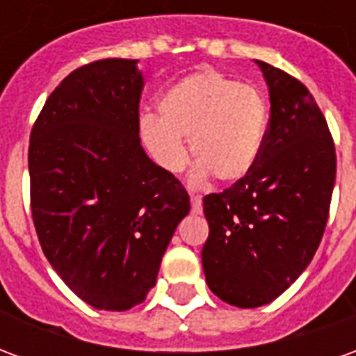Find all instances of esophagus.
<instances>
[{
	"label": "esophagus",
	"mask_w": 356,
	"mask_h": 356,
	"mask_svg": "<svg viewBox=\"0 0 356 356\" xmlns=\"http://www.w3.org/2000/svg\"><path fill=\"white\" fill-rule=\"evenodd\" d=\"M191 204H193V211L194 216H200L202 213V200H200V196H191Z\"/></svg>",
	"instance_id": "34e87169"
}]
</instances>
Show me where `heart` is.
Returning a JSON list of instances; mask_svg holds the SVG:
<instances>
[{
  "mask_svg": "<svg viewBox=\"0 0 356 356\" xmlns=\"http://www.w3.org/2000/svg\"><path fill=\"white\" fill-rule=\"evenodd\" d=\"M268 124L263 95L227 74L204 70L173 83L160 99V116L143 114L139 133L163 171L183 170L188 150L194 181L211 175L221 183L246 177L259 160Z\"/></svg>",
  "mask_w": 356,
  "mask_h": 356,
  "instance_id": "obj_1",
  "label": "heart"
}]
</instances>
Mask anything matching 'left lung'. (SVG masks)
<instances>
[{
    "mask_svg": "<svg viewBox=\"0 0 356 356\" xmlns=\"http://www.w3.org/2000/svg\"><path fill=\"white\" fill-rule=\"evenodd\" d=\"M255 63L270 97L259 160L246 177L204 198L206 282L242 309L270 303L305 270L326 229L336 183V147L313 95L280 68Z\"/></svg>",
    "mask_w": 356,
    "mask_h": 356,
    "instance_id": "8db88e82",
    "label": "left lung"
}]
</instances>
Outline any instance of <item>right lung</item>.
I'll return each instance as SVG.
<instances>
[{
	"mask_svg": "<svg viewBox=\"0 0 356 356\" xmlns=\"http://www.w3.org/2000/svg\"><path fill=\"white\" fill-rule=\"evenodd\" d=\"M143 86L133 58L89 63L58 83L30 133V204L43 254L102 311L147 299L191 211L185 186L140 147Z\"/></svg>",
	"mask_w": 356,
	"mask_h": 356,
	"instance_id": "1",
	"label": "right lung"
}]
</instances>
